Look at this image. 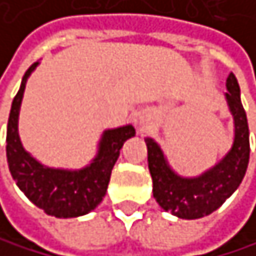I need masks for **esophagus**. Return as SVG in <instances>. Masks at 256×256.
Returning <instances> with one entry per match:
<instances>
[{"mask_svg": "<svg viewBox=\"0 0 256 256\" xmlns=\"http://www.w3.org/2000/svg\"><path fill=\"white\" fill-rule=\"evenodd\" d=\"M135 124H137V127L140 130H148L150 127H151V121L148 118H145V116H140L137 121H135Z\"/></svg>", "mask_w": 256, "mask_h": 256, "instance_id": "esophagus-1", "label": "esophagus"}]
</instances>
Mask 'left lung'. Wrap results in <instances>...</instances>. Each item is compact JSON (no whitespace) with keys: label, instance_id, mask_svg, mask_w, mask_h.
Masks as SVG:
<instances>
[{"label":"left lung","instance_id":"obj_1","mask_svg":"<svg viewBox=\"0 0 256 256\" xmlns=\"http://www.w3.org/2000/svg\"><path fill=\"white\" fill-rule=\"evenodd\" d=\"M226 90L224 98L234 122L232 145L215 166L202 174L196 176L176 174L158 142L150 137L145 138L153 196L166 212L178 218L196 220L215 212L239 188L246 175L250 156L248 124L240 102L239 84L232 73L226 80Z\"/></svg>","mask_w":256,"mask_h":256}]
</instances>
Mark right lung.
<instances>
[{"mask_svg": "<svg viewBox=\"0 0 256 256\" xmlns=\"http://www.w3.org/2000/svg\"><path fill=\"white\" fill-rule=\"evenodd\" d=\"M40 62L26 70L17 96L12 100L8 134L6 156L12 178L20 191L56 218H74L92 212L106 194L111 170L121 153L124 143L135 137L134 126L126 124L116 129L103 130L97 154L81 168H56L40 162L24 148L18 135V114L28 78Z\"/></svg>", "mask_w": 256, "mask_h": 256, "instance_id": "obj_1", "label": "right lung"}]
</instances>
